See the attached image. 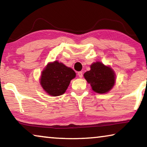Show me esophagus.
<instances>
[{"label":"esophagus","instance_id":"obj_1","mask_svg":"<svg viewBox=\"0 0 147 147\" xmlns=\"http://www.w3.org/2000/svg\"><path fill=\"white\" fill-rule=\"evenodd\" d=\"M78 75L80 78H82V77H83V73L82 71H80L78 73Z\"/></svg>","mask_w":147,"mask_h":147}]
</instances>
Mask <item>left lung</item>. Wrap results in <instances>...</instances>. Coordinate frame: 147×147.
Here are the masks:
<instances>
[{
  "instance_id": "left-lung-1",
  "label": "left lung",
  "mask_w": 147,
  "mask_h": 147,
  "mask_svg": "<svg viewBox=\"0 0 147 147\" xmlns=\"http://www.w3.org/2000/svg\"><path fill=\"white\" fill-rule=\"evenodd\" d=\"M84 78L90 84L92 89L96 93H106L113 88L115 84V73L109 67L100 62L91 65V70L86 72Z\"/></svg>"
}]
</instances>
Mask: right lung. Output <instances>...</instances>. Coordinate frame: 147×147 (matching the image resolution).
I'll use <instances>...</instances> for the list:
<instances>
[{"mask_svg":"<svg viewBox=\"0 0 147 147\" xmlns=\"http://www.w3.org/2000/svg\"><path fill=\"white\" fill-rule=\"evenodd\" d=\"M75 76L73 69L56 61L49 63L42 72L40 83L50 95L59 96L65 92L71 80Z\"/></svg>","mask_w":147,"mask_h":147,"instance_id":"add662e5","label":"right lung"}]
</instances>
